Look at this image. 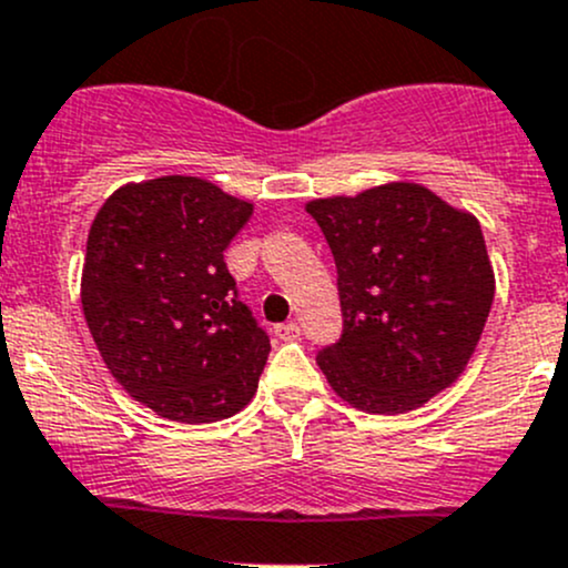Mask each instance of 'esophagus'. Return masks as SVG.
<instances>
[{
	"label": "esophagus",
	"instance_id": "34e87169",
	"mask_svg": "<svg viewBox=\"0 0 568 568\" xmlns=\"http://www.w3.org/2000/svg\"><path fill=\"white\" fill-rule=\"evenodd\" d=\"M274 335H277V341H296L300 337V326H296V321H285V324L274 326Z\"/></svg>",
	"mask_w": 568,
	"mask_h": 568
}]
</instances>
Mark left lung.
<instances>
[{
    "instance_id": "obj_1",
    "label": "left lung",
    "mask_w": 568,
    "mask_h": 568,
    "mask_svg": "<svg viewBox=\"0 0 568 568\" xmlns=\"http://www.w3.org/2000/svg\"><path fill=\"white\" fill-rule=\"evenodd\" d=\"M305 209L337 266L343 335L316 357L337 398L400 415L454 385L495 300L478 220L412 181Z\"/></svg>"
}]
</instances>
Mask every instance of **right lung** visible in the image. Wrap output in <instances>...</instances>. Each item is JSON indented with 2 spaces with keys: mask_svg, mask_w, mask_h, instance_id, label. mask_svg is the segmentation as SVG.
<instances>
[{
  "mask_svg": "<svg viewBox=\"0 0 568 568\" xmlns=\"http://www.w3.org/2000/svg\"><path fill=\"white\" fill-rule=\"evenodd\" d=\"M252 209L205 178L162 175L114 189L90 225V335L114 382L168 420H225L257 390L272 346L222 255Z\"/></svg>",
  "mask_w": 568,
  "mask_h": 568,
  "instance_id": "add662e5",
  "label": "right lung"
}]
</instances>
